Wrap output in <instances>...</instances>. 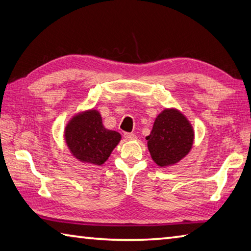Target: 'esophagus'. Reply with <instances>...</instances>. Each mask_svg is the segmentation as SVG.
Here are the masks:
<instances>
[{
	"label": "esophagus",
	"mask_w": 251,
	"mask_h": 251,
	"mask_svg": "<svg viewBox=\"0 0 251 251\" xmlns=\"http://www.w3.org/2000/svg\"><path fill=\"white\" fill-rule=\"evenodd\" d=\"M124 137H125L126 139L131 140V139H135V138H136V135L130 134V133H125V134H124Z\"/></svg>",
	"instance_id": "obj_1"
}]
</instances>
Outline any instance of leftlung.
<instances>
[{"label":"left lung","mask_w":251,"mask_h":251,"mask_svg":"<svg viewBox=\"0 0 251 251\" xmlns=\"http://www.w3.org/2000/svg\"><path fill=\"white\" fill-rule=\"evenodd\" d=\"M152 160L159 167L179 162L192 148L194 131L186 117L176 108L163 110L146 137Z\"/></svg>","instance_id":"obj_1"}]
</instances>
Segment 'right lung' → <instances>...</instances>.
<instances>
[{"label":"right lung","instance_id":"obj_1","mask_svg":"<svg viewBox=\"0 0 251 251\" xmlns=\"http://www.w3.org/2000/svg\"><path fill=\"white\" fill-rule=\"evenodd\" d=\"M65 139L78 160L101 166L120 143L121 135L115 130L106 129L100 113L91 110L71 118L66 126Z\"/></svg>","mask_w":251,"mask_h":251}]
</instances>
